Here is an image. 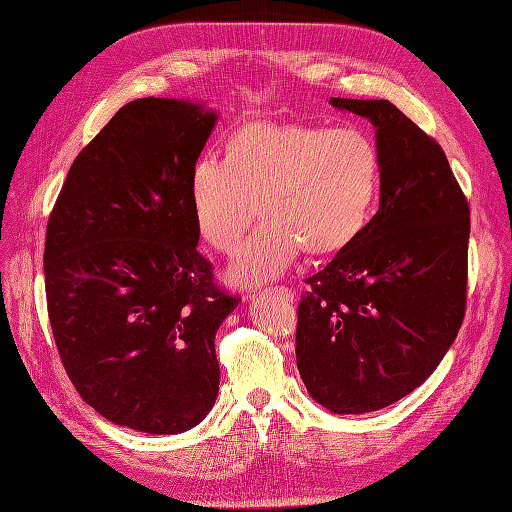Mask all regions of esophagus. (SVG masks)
<instances>
[{
    "label": "esophagus",
    "instance_id": "obj_1",
    "mask_svg": "<svg viewBox=\"0 0 512 512\" xmlns=\"http://www.w3.org/2000/svg\"><path fill=\"white\" fill-rule=\"evenodd\" d=\"M265 293H278V295H282L288 301H293L295 295H297L293 288H286V286H274V288H270V291H268V288H265Z\"/></svg>",
    "mask_w": 512,
    "mask_h": 512
}]
</instances>
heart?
Wrapping results in <instances>:
<instances>
[{"label": "heart", "mask_w": 512, "mask_h": 512, "mask_svg": "<svg viewBox=\"0 0 512 512\" xmlns=\"http://www.w3.org/2000/svg\"><path fill=\"white\" fill-rule=\"evenodd\" d=\"M381 186V150L366 129L247 123L226 142V163L201 159L190 173L198 234L234 253L257 217L265 224L228 272L259 286L307 255L339 253L358 238Z\"/></svg>", "instance_id": "heart-1"}]
</instances>
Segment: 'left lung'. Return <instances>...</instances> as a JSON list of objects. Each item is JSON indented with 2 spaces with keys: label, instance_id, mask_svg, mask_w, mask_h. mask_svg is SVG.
Listing matches in <instances>:
<instances>
[{
  "label": "left lung",
  "instance_id": "obj_1",
  "mask_svg": "<svg viewBox=\"0 0 512 512\" xmlns=\"http://www.w3.org/2000/svg\"><path fill=\"white\" fill-rule=\"evenodd\" d=\"M374 125L379 211L305 282L297 368L332 414L387 408L429 379L466 307L471 211L441 146L389 100L330 98Z\"/></svg>",
  "mask_w": 512,
  "mask_h": 512
}]
</instances>
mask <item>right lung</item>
I'll use <instances>...</instances> for the list:
<instances>
[{"label":"right lung","mask_w":512,"mask_h":512,"mask_svg":"<svg viewBox=\"0 0 512 512\" xmlns=\"http://www.w3.org/2000/svg\"><path fill=\"white\" fill-rule=\"evenodd\" d=\"M217 115L198 102H127L66 175L43 274L60 360L121 427L184 433L219 391L215 332L238 305L198 253L190 173Z\"/></svg>","instance_id":"obj_1"}]
</instances>
